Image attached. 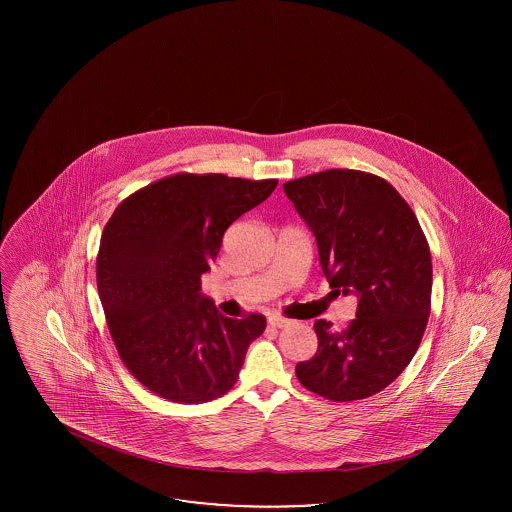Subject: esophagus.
Returning a JSON list of instances; mask_svg holds the SVG:
<instances>
[{"label":"esophagus","instance_id":"esophagus-1","mask_svg":"<svg viewBox=\"0 0 512 512\" xmlns=\"http://www.w3.org/2000/svg\"><path fill=\"white\" fill-rule=\"evenodd\" d=\"M268 324H270L272 328H286V326L292 324V320L280 317V315H270V317H268Z\"/></svg>","mask_w":512,"mask_h":512}]
</instances>
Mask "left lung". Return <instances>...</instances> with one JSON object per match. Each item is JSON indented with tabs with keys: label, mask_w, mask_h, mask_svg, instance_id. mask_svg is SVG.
I'll return each instance as SVG.
<instances>
[{
	"label": "left lung",
	"mask_w": 512,
	"mask_h": 512,
	"mask_svg": "<svg viewBox=\"0 0 512 512\" xmlns=\"http://www.w3.org/2000/svg\"><path fill=\"white\" fill-rule=\"evenodd\" d=\"M313 232L334 292L357 297L345 330L315 322L318 349L297 380L330 401L388 388L420 345L430 317L432 257L407 201L380 176L332 169L284 184Z\"/></svg>",
	"instance_id": "1"
}]
</instances>
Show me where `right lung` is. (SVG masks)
Masks as SVG:
<instances>
[{
  "label": "right lung",
  "instance_id": "add662e5",
  "mask_svg": "<svg viewBox=\"0 0 512 512\" xmlns=\"http://www.w3.org/2000/svg\"><path fill=\"white\" fill-rule=\"evenodd\" d=\"M278 180L174 174L130 195L107 222L98 292L111 338L132 376L174 403L230 390L263 315H220L201 293L226 228L263 203Z\"/></svg>",
  "mask_w": 512,
  "mask_h": 512
}]
</instances>
